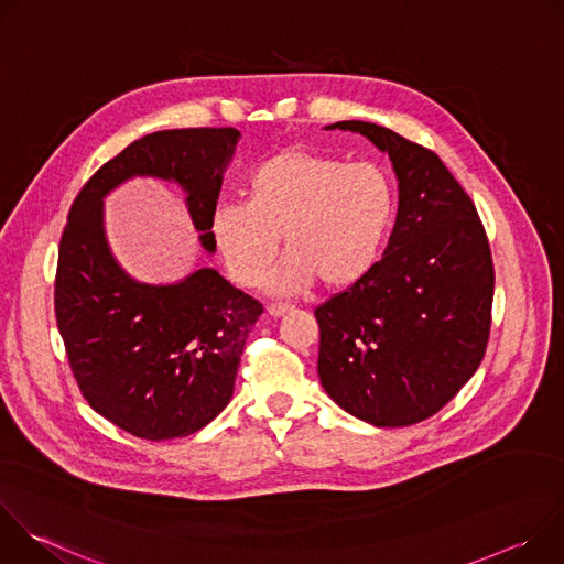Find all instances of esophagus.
<instances>
[{
	"label": "esophagus",
	"mask_w": 564,
	"mask_h": 564,
	"mask_svg": "<svg viewBox=\"0 0 564 564\" xmlns=\"http://www.w3.org/2000/svg\"><path fill=\"white\" fill-rule=\"evenodd\" d=\"M290 310H292V305H281V303H272V305H268V314H270L272 318H279V316L288 314Z\"/></svg>",
	"instance_id": "esophagus-1"
}]
</instances>
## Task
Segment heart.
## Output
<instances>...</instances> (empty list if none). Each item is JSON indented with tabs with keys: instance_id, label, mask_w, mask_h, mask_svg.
Returning <instances> with one entry per match:
<instances>
[{
	"instance_id": "1",
	"label": "heart",
	"mask_w": 564,
	"mask_h": 564,
	"mask_svg": "<svg viewBox=\"0 0 564 564\" xmlns=\"http://www.w3.org/2000/svg\"><path fill=\"white\" fill-rule=\"evenodd\" d=\"M394 212L388 174L372 163L288 147L248 176L246 200L218 203L214 246L246 288L270 270L279 236L285 259L270 279L274 294H299L314 279L328 290L359 283L377 263Z\"/></svg>"
}]
</instances>
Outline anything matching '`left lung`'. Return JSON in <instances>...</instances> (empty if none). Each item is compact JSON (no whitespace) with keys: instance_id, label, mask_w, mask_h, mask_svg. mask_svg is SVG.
<instances>
[{"instance_id":"1","label":"left lung","mask_w":564,"mask_h":564,"mask_svg":"<svg viewBox=\"0 0 564 564\" xmlns=\"http://www.w3.org/2000/svg\"><path fill=\"white\" fill-rule=\"evenodd\" d=\"M388 153L399 207L381 261L314 310L318 379L379 429L435 415L485 359L494 261L468 194L431 149L361 120L335 122Z\"/></svg>"}]
</instances>
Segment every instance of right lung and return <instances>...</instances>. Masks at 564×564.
Returning a JSON list of instances; mask_svg holds the SVG:
<instances>
[{
  "instance_id": "add662e5",
  "label": "right lung",
  "mask_w": 564,
  "mask_h": 564,
  "mask_svg": "<svg viewBox=\"0 0 564 564\" xmlns=\"http://www.w3.org/2000/svg\"><path fill=\"white\" fill-rule=\"evenodd\" d=\"M238 138L231 127L149 133L102 165L68 212L55 276L66 357L89 406L142 440L187 437L229 404L263 305L212 268L167 285L135 281L109 248L105 198L135 176L176 183L214 254L209 218Z\"/></svg>"
}]
</instances>
